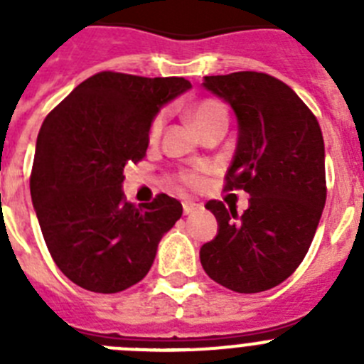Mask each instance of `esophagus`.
<instances>
[{
  "label": "esophagus",
  "instance_id": "obj_1",
  "mask_svg": "<svg viewBox=\"0 0 364 364\" xmlns=\"http://www.w3.org/2000/svg\"><path fill=\"white\" fill-rule=\"evenodd\" d=\"M182 208H184V215H193L195 211H198L202 208L200 204H197V202H191V200H186L184 204H182Z\"/></svg>",
  "mask_w": 364,
  "mask_h": 364
}]
</instances>
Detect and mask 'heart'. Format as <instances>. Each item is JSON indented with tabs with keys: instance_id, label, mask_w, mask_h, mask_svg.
Masks as SVG:
<instances>
[{
	"instance_id": "b5f03b06",
	"label": "heart",
	"mask_w": 364,
	"mask_h": 364,
	"mask_svg": "<svg viewBox=\"0 0 364 364\" xmlns=\"http://www.w3.org/2000/svg\"><path fill=\"white\" fill-rule=\"evenodd\" d=\"M189 117H191L193 124L197 129H200L202 125L210 124V122L217 120V118H226V111L222 107L220 104L213 102V100H204V102H198L195 107L189 111ZM162 127H164V114H159V117L154 118L153 124H151V129H149V138L151 140H156L162 133ZM186 184L189 186H197L200 182V176L197 173H188L184 176Z\"/></svg>"
}]
</instances>
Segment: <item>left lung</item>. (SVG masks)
Returning <instances> with one entry per match:
<instances>
[{"label":"left lung","instance_id":"8db88e82","mask_svg":"<svg viewBox=\"0 0 364 364\" xmlns=\"http://www.w3.org/2000/svg\"><path fill=\"white\" fill-rule=\"evenodd\" d=\"M204 89L237 118V147L226 188L250 195L242 215L218 200L205 208L218 231L200 247L204 272L228 290L259 294L297 269L326 202L319 122L294 89L264 73L204 76Z\"/></svg>","mask_w":364,"mask_h":364}]
</instances>
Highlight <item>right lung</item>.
I'll use <instances>...</instances> for the list:
<instances>
[{
	"mask_svg": "<svg viewBox=\"0 0 364 364\" xmlns=\"http://www.w3.org/2000/svg\"><path fill=\"white\" fill-rule=\"evenodd\" d=\"M184 78L98 73L74 87L41 125L31 197L54 262L96 294L142 281L164 235L182 217L176 198L125 200L124 167L146 156L160 109L189 91Z\"/></svg>",
	"mask_w": 364,
	"mask_h": 364,
	"instance_id": "1",
	"label": "right lung"
}]
</instances>
